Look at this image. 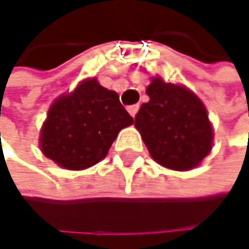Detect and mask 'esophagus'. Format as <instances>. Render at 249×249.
Segmentation results:
<instances>
[{"label":"esophagus","instance_id":"1","mask_svg":"<svg viewBox=\"0 0 249 249\" xmlns=\"http://www.w3.org/2000/svg\"><path fill=\"white\" fill-rule=\"evenodd\" d=\"M128 113L134 118L136 116V113H137V110H139V105H133V106H128Z\"/></svg>","mask_w":249,"mask_h":249}]
</instances>
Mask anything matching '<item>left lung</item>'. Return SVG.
I'll list each match as a JSON object with an SVG mask.
<instances>
[{
    "mask_svg": "<svg viewBox=\"0 0 249 249\" xmlns=\"http://www.w3.org/2000/svg\"><path fill=\"white\" fill-rule=\"evenodd\" d=\"M149 102L134 118L150 156L171 170L199 165L213 146V128L204 103L187 88L153 78Z\"/></svg>",
    "mask_w": 249,
    "mask_h": 249,
    "instance_id": "left-lung-1",
    "label": "left lung"
}]
</instances>
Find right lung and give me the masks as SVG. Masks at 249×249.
Segmentation results:
<instances>
[{
	"mask_svg": "<svg viewBox=\"0 0 249 249\" xmlns=\"http://www.w3.org/2000/svg\"><path fill=\"white\" fill-rule=\"evenodd\" d=\"M134 122L115 91L96 78L57 99L41 131V150L66 170L88 168L107 155L118 133Z\"/></svg>",
	"mask_w": 249,
	"mask_h": 249,
	"instance_id": "1",
	"label": "right lung"
}]
</instances>
